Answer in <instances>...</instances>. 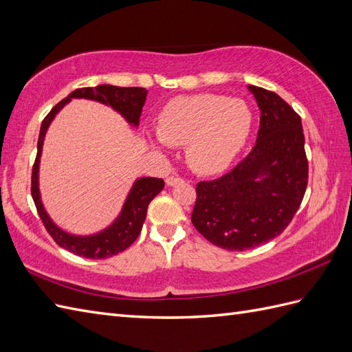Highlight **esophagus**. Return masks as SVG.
Returning a JSON list of instances; mask_svg holds the SVG:
<instances>
[{
  "label": "esophagus",
  "mask_w": 352,
  "mask_h": 352,
  "mask_svg": "<svg viewBox=\"0 0 352 352\" xmlns=\"http://www.w3.org/2000/svg\"><path fill=\"white\" fill-rule=\"evenodd\" d=\"M179 182H182V179L179 177V176H168V177L166 179V184H167L168 186H175V185L179 184Z\"/></svg>",
  "instance_id": "obj_1"
}]
</instances>
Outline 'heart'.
<instances>
[{
    "label": "heart",
    "instance_id": "obj_1",
    "mask_svg": "<svg viewBox=\"0 0 352 352\" xmlns=\"http://www.w3.org/2000/svg\"><path fill=\"white\" fill-rule=\"evenodd\" d=\"M252 111L245 101L213 94L177 97L158 115L157 146L186 144V161L201 175L226 170L245 146L252 128Z\"/></svg>",
    "mask_w": 352,
    "mask_h": 352
}]
</instances>
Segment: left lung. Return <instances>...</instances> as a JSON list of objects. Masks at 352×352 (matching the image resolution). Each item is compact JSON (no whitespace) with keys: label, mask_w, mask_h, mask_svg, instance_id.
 I'll list each match as a JSON object with an SVG mask.
<instances>
[{"label":"left lung","mask_w":352,"mask_h":352,"mask_svg":"<svg viewBox=\"0 0 352 352\" xmlns=\"http://www.w3.org/2000/svg\"><path fill=\"white\" fill-rule=\"evenodd\" d=\"M260 107V130L248 157L215 181L197 184L191 215L210 243L245 251L279 236L307 186L302 119L278 94L248 85Z\"/></svg>","instance_id":"left-lung-1"}]
</instances>
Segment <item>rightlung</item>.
Listing matches in <instances>:
<instances>
[{
    "instance_id": "1",
    "label": "right lung",
    "mask_w": 352,
    "mask_h": 352,
    "mask_svg": "<svg viewBox=\"0 0 352 352\" xmlns=\"http://www.w3.org/2000/svg\"><path fill=\"white\" fill-rule=\"evenodd\" d=\"M148 91L144 88H121L113 85H98L96 88H80L73 91L70 96L59 101L58 104L49 111V115L43 119L38 143H37V157L32 167V179H31V195L36 203L38 215L45 224L49 234L54 241L76 255L85 256V258H109L111 255L125 251L137 237H139L143 222L146 219L148 206L153 200V197L161 192L164 188V181L157 177H139L135 179L130 192L118 218L111 222L109 227L98 231V233L79 236L72 234L68 231L58 227L52 218L49 217L45 206L41 201L40 186H38V171H40V158L43 151V143L47 133L49 125L52 124L55 116L59 113L65 104H68L73 98H85L98 101L101 104L118 111L125 121L131 126H139L142 109L146 101Z\"/></svg>"
}]
</instances>
